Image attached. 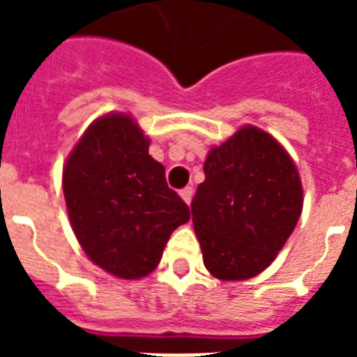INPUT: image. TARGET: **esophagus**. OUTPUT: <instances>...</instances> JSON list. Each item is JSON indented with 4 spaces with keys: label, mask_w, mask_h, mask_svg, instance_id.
<instances>
[{
    "label": "esophagus",
    "mask_w": 357,
    "mask_h": 357,
    "mask_svg": "<svg viewBox=\"0 0 357 357\" xmlns=\"http://www.w3.org/2000/svg\"><path fill=\"white\" fill-rule=\"evenodd\" d=\"M192 195H195V190H192V187H185V189L181 190V192H179V196L183 198V202H185V204H187V206H189L190 202H192Z\"/></svg>",
    "instance_id": "esophagus-1"
}]
</instances>
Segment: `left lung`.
I'll return each mask as SVG.
<instances>
[{
    "label": "left lung",
    "mask_w": 357,
    "mask_h": 357,
    "mask_svg": "<svg viewBox=\"0 0 357 357\" xmlns=\"http://www.w3.org/2000/svg\"><path fill=\"white\" fill-rule=\"evenodd\" d=\"M192 224L204 265L224 282L257 276L293 234L302 183L293 159L272 135L244 126L209 150Z\"/></svg>",
    "instance_id": "1"
}]
</instances>
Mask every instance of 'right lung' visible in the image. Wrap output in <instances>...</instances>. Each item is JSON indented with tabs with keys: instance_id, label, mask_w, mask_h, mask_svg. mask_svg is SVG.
<instances>
[{
	"instance_id": "1",
	"label": "right lung",
	"mask_w": 357,
	"mask_h": 357,
	"mask_svg": "<svg viewBox=\"0 0 357 357\" xmlns=\"http://www.w3.org/2000/svg\"><path fill=\"white\" fill-rule=\"evenodd\" d=\"M131 116L94 120L63 170L68 217L92 263L122 280L148 276L190 209L167 185L165 167Z\"/></svg>"
}]
</instances>
